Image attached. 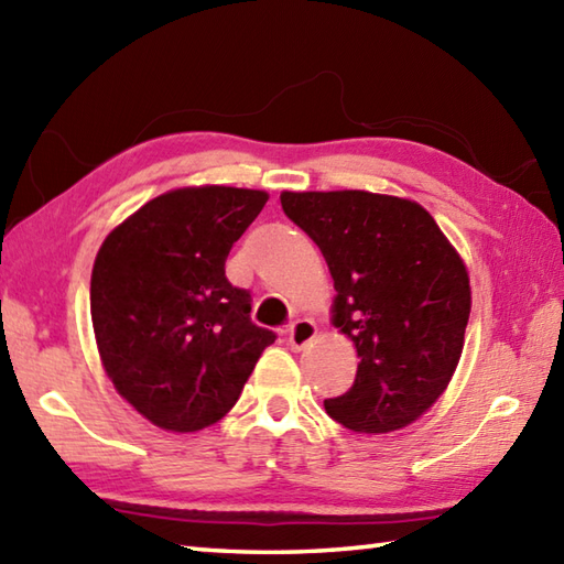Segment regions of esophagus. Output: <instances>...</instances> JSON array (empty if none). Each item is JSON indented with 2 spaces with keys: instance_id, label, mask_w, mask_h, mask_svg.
<instances>
[{
  "instance_id": "1",
  "label": "esophagus",
  "mask_w": 564,
  "mask_h": 564,
  "mask_svg": "<svg viewBox=\"0 0 564 564\" xmlns=\"http://www.w3.org/2000/svg\"><path fill=\"white\" fill-rule=\"evenodd\" d=\"M317 337V325L313 319H295L289 327V344L293 351H303L305 346Z\"/></svg>"
}]
</instances>
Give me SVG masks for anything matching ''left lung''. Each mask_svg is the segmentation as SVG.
I'll return each mask as SVG.
<instances>
[{"instance_id":"1","label":"left lung","mask_w":564,"mask_h":564,"mask_svg":"<svg viewBox=\"0 0 564 564\" xmlns=\"http://www.w3.org/2000/svg\"><path fill=\"white\" fill-rule=\"evenodd\" d=\"M283 213L319 247L334 279L332 322L358 351L334 422L388 434L422 416L460 361L470 279L436 220L414 200L368 191H283Z\"/></svg>"}]
</instances>
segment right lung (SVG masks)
Segmentation results:
<instances>
[{
  "instance_id": "add662e5",
  "label": "right lung",
  "mask_w": 564,
  "mask_h": 564,
  "mask_svg": "<svg viewBox=\"0 0 564 564\" xmlns=\"http://www.w3.org/2000/svg\"><path fill=\"white\" fill-rule=\"evenodd\" d=\"M269 194L188 186L148 200L104 239L91 322L106 376L154 426L188 434L232 410L261 351L251 295L225 275Z\"/></svg>"
}]
</instances>
